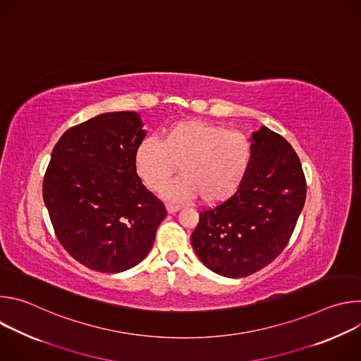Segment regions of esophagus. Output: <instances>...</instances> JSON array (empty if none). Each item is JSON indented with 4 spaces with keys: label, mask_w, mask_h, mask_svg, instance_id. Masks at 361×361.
<instances>
[{
    "label": "esophagus",
    "mask_w": 361,
    "mask_h": 361,
    "mask_svg": "<svg viewBox=\"0 0 361 361\" xmlns=\"http://www.w3.org/2000/svg\"><path fill=\"white\" fill-rule=\"evenodd\" d=\"M166 209H167V212H169L170 214H174V213H177V212L180 210V205L169 202V204H166Z\"/></svg>",
    "instance_id": "34e87169"
}]
</instances>
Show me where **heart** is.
Masks as SVG:
<instances>
[{
	"label": "heart",
	"instance_id": "1",
	"mask_svg": "<svg viewBox=\"0 0 361 361\" xmlns=\"http://www.w3.org/2000/svg\"><path fill=\"white\" fill-rule=\"evenodd\" d=\"M252 159L251 141L224 126L185 120L166 127L160 141L147 137L134 152L138 177L149 190H159L174 173L181 176L161 188L171 201L197 195L207 204L223 202L243 184Z\"/></svg>",
	"mask_w": 361,
	"mask_h": 361
}]
</instances>
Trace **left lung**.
I'll return each mask as SVG.
<instances>
[{
	"mask_svg": "<svg viewBox=\"0 0 361 361\" xmlns=\"http://www.w3.org/2000/svg\"><path fill=\"white\" fill-rule=\"evenodd\" d=\"M252 159L240 188L200 213L191 244L212 271L240 279L274 262L305 201V177L290 142L267 127L251 135Z\"/></svg>",
	"mask_w": 361,
	"mask_h": 361,
	"instance_id": "8db88e82",
	"label": "left lung"
}]
</instances>
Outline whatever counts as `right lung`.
Masks as SVG:
<instances>
[{
  "instance_id": "right-lung-1",
  "label": "right lung",
  "mask_w": 361,
  "mask_h": 361,
  "mask_svg": "<svg viewBox=\"0 0 361 361\" xmlns=\"http://www.w3.org/2000/svg\"><path fill=\"white\" fill-rule=\"evenodd\" d=\"M144 137L137 113H106L67 130L51 154L45 207L61 245L91 270L137 266L167 216L135 171L134 152Z\"/></svg>"
}]
</instances>
